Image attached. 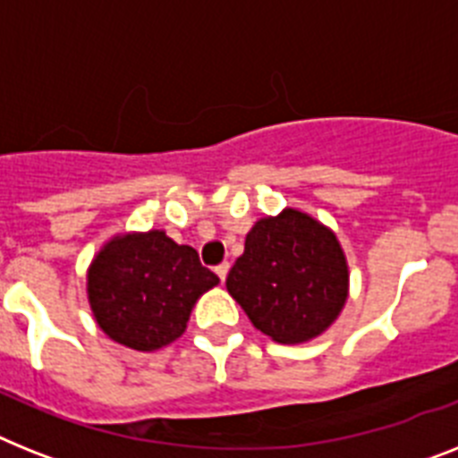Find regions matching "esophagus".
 I'll use <instances>...</instances> for the list:
<instances>
[{"label":"esophagus","instance_id":"34e87169","mask_svg":"<svg viewBox=\"0 0 458 458\" xmlns=\"http://www.w3.org/2000/svg\"><path fill=\"white\" fill-rule=\"evenodd\" d=\"M215 274L220 276V281H225V278H226V274H229V262H222V264H217V267H215Z\"/></svg>","mask_w":458,"mask_h":458}]
</instances>
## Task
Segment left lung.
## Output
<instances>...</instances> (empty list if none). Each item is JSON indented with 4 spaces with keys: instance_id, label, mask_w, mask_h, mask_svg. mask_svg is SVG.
Here are the masks:
<instances>
[{
    "instance_id": "1",
    "label": "left lung",
    "mask_w": 458,
    "mask_h": 458,
    "mask_svg": "<svg viewBox=\"0 0 458 458\" xmlns=\"http://www.w3.org/2000/svg\"><path fill=\"white\" fill-rule=\"evenodd\" d=\"M226 290L274 342H309L330 327L346 301V257L327 226L288 208L252 226Z\"/></svg>"
}]
</instances>
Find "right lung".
Instances as JSON below:
<instances>
[{
  "mask_svg": "<svg viewBox=\"0 0 458 458\" xmlns=\"http://www.w3.org/2000/svg\"><path fill=\"white\" fill-rule=\"evenodd\" d=\"M217 283L191 245H177L165 232L128 233L90 264L89 301L105 335L154 351L182 335L191 306Z\"/></svg>",
  "mask_w": 458,
  "mask_h": 458,
  "instance_id": "1",
  "label": "right lung"
}]
</instances>
